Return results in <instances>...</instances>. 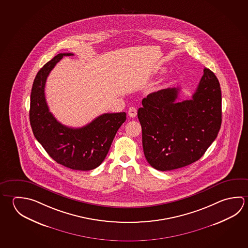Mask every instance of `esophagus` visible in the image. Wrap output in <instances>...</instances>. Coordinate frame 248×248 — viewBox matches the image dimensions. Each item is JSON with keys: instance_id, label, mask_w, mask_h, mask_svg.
<instances>
[{"instance_id": "obj_1", "label": "esophagus", "mask_w": 248, "mask_h": 248, "mask_svg": "<svg viewBox=\"0 0 248 248\" xmlns=\"http://www.w3.org/2000/svg\"><path fill=\"white\" fill-rule=\"evenodd\" d=\"M137 113H138V111L135 107H130L128 109V115L130 116V118H135L137 116Z\"/></svg>"}]
</instances>
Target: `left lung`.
I'll return each instance as SVG.
<instances>
[{"label":"left lung","mask_w":248,"mask_h":248,"mask_svg":"<svg viewBox=\"0 0 248 248\" xmlns=\"http://www.w3.org/2000/svg\"><path fill=\"white\" fill-rule=\"evenodd\" d=\"M179 91L168 88L151 93L138 110L144 156L162 171L199 160L221 126V90L212 70L204 68L191 99L177 101Z\"/></svg>","instance_id":"obj_1"}]
</instances>
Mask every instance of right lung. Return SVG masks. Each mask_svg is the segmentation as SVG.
I'll return each mask as SVG.
<instances>
[{
	"instance_id": "1",
	"label": "right lung",
	"mask_w": 248,
	"mask_h": 248,
	"mask_svg": "<svg viewBox=\"0 0 248 248\" xmlns=\"http://www.w3.org/2000/svg\"><path fill=\"white\" fill-rule=\"evenodd\" d=\"M69 56L73 54H58L38 71L31 91L30 121L35 139L57 163L90 170L105 160L116 133L125 122L126 113L103 114L82 128H70L57 121L48 109L44 88L53 68Z\"/></svg>"
}]
</instances>
